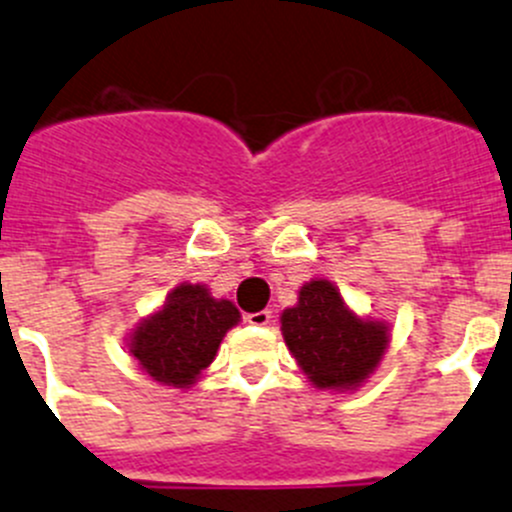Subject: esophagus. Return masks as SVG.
Wrapping results in <instances>:
<instances>
[{"label":"esophagus","instance_id":"obj_1","mask_svg":"<svg viewBox=\"0 0 512 512\" xmlns=\"http://www.w3.org/2000/svg\"><path fill=\"white\" fill-rule=\"evenodd\" d=\"M245 320L250 322V325H257V327H265L272 322V312L270 310H260V312H247Z\"/></svg>","mask_w":512,"mask_h":512}]
</instances>
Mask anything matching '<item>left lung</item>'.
Here are the masks:
<instances>
[{
	"mask_svg": "<svg viewBox=\"0 0 512 512\" xmlns=\"http://www.w3.org/2000/svg\"><path fill=\"white\" fill-rule=\"evenodd\" d=\"M282 335L317 388H355L388 347V330L352 315L327 280L302 287L297 305L282 312Z\"/></svg>",
	"mask_w": 512,
	"mask_h": 512,
	"instance_id": "left-lung-1",
	"label": "left lung"
}]
</instances>
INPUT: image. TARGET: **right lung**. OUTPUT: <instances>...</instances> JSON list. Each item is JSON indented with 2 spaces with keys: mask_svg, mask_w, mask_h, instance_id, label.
Returning a JSON list of instances; mask_svg holds the SVG:
<instances>
[{
  "mask_svg": "<svg viewBox=\"0 0 512 512\" xmlns=\"http://www.w3.org/2000/svg\"><path fill=\"white\" fill-rule=\"evenodd\" d=\"M240 312L215 300L202 285H180L157 315L142 322L130 342L132 357L157 382L187 388L215 360L217 347Z\"/></svg>",
  "mask_w": 512,
  "mask_h": 512,
  "instance_id": "1",
  "label": "right lung"
}]
</instances>
